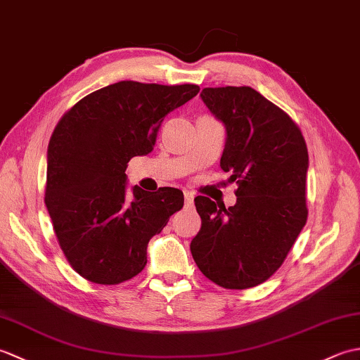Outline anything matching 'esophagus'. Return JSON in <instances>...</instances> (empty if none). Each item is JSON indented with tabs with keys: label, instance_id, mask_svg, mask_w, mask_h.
Wrapping results in <instances>:
<instances>
[{
	"label": "esophagus",
	"instance_id": "1",
	"mask_svg": "<svg viewBox=\"0 0 360 360\" xmlns=\"http://www.w3.org/2000/svg\"><path fill=\"white\" fill-rule=\"evenodd\" d=\"M184 198H186V204L192 207V205H193V193L188 192V190H184Z\"/></svg>",
	"mask_w": 360,
	"mask_h": 360
}]
</instances>
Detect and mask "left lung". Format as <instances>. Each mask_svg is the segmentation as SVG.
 Listing matches in <instances>:
<instances>
[{
    "label": "left lung",
    "instance_id": "obj_1",
    "mask_svg": "<svg viewBox=\"0 0 360 360\" xmlns=\"http://www.w3.org/2000/svg\"><path fill=\"white\" fill-rule=\"evenodd\" d=\"M201 98L226 127L219 164L238 188L229 209L195 198L202 224L190 250L218 286L254 288L283 264L307 224V142L285 111L250 86L204 88Z\"/></svg>",
    "mask_w": 360,
    "mask_h": 360
}]
</instances>
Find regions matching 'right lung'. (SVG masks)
Masks as SVG:
<instances>
[{
    "instance_id": "obj_1",
    "label": "right lung",
    "mask_w": 360,
    "mask_h": 360,
    "mask_svg": "<svg viewBox=\"0 0 360 360\" xmlns=\"http://www.w3.org/2000/svg\"><path fill=\"white\" fill-rule=\"evenodd\" d=\"M198 85L124 80L97 89L60 119L48 147L44 204L72 269L97 285H119L147 264L151 236L184 205L181 190H127V165L148 155L168 112Z\"/></svg>"
}]
</instances>
